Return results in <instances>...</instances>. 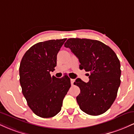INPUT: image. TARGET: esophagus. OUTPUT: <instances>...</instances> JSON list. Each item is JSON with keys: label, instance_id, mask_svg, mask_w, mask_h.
<instances>
[{"label": "esophagus", "instance_id": "34e87169", "mask_svg": "<svg viewBox=\"0 0 134 134\" xmlns=\"http://www.w3.org/2000/svg\"><path fill=\"white\" fill-rule=\"evenodd\" d=\"M74 81H75V80L74 79H70V83H71L72 85H73V84H74Z\"/></svg>", "mask_w": 134, "mask_h": 134}]
</instances>
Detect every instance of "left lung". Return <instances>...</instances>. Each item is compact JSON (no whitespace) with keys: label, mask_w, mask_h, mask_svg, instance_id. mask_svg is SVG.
<instances>
[{"label":"left lung","mask_w":134,"mask_h":134,"mask_svg":"<svg viewBox=\"0 0 134 134\" xmlns=\"http://www.w3.org/2000/svg\"><path fill=\"white\" fill-rule=\"evenodd\" d=\"M79 59L80 69L90 72L88 82L77 79L81 90L77 102L82 111L97 116L111 107L120 85V63L114 51L103 43L86 38H69L64 44Z\"/></svg>","instance_id":"obj_1"}]
</instances>
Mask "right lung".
I'll use <instances>...</instances> for the list:
<instances>
[{
    "instance_id": "add662e5",
    "label": "right lung",
    "mask_w": 134,
    "mask_h": 134,
    "mask_svg": "<svg viewBox=\"0 0 134 134\" xmlns=\"http://www.w3.org/2000/svg\"><path fill=\"white\" fill-rule=\"evenodd\" d=\"M67 38L34 44L24 53L19 66L20 84L27 105L41 118L53 117L60 112L63 99L70 87L68 76L51 77L57 55Z\"/></svg>"
}]
</instances>
